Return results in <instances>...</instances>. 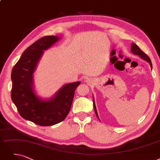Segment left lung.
I'll return each instance as SVG.
<instances>
[{"label": "left lung", "instance_id": "8db88e82", "mask_svg": "<svg viewBox=\"0 0 160 160\" xmlns=\"http://www.w3.org/2000/svg\"><path fill=\"white\" fill-rule=\"evenodd\" d=\"M131 51L132 52L133 54H135L136 55H138L140 56V58H142V59H144V60H146L148 62L150 63V66L152 68V62H151V60L150 59L149 57L147 56L146 54H145L143 51L140 49L136 44L135 43H132V45H131ZM93 104H94V111H95V113H96V115H97V118L99 119L98 118V113H97V109H96V106H95V104H94V101L93 100Z\"/></svg>", "mask_w": 160, "mask_h": 160}]
</instances>
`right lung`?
Masks as SVG:
<instances>
[{
    "label": "right lung",
    "instance_id": "obj_1",
    "mask_svg": "<svg viewBox=\"0 0 160 160\" xmlns=\"http://www.w3.org/2000/svg\"><path fill=\"white\" fill-rule=\"evenodd\" d=\"M59 39L56 36H44L25 50L12 71L11 98L20 116L41 126H51L62 122L68 115L75 91L81 82L67 84L51 100L43 101L33 89V73L43 50Z\"/></svg>",
    "mask_w": 160,
    "mask_h": 160
}]
</instances>
